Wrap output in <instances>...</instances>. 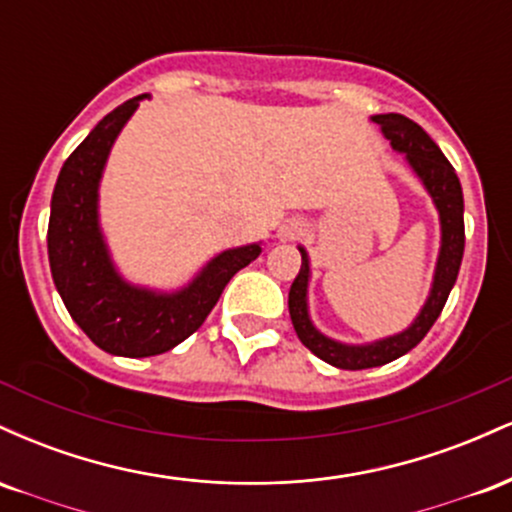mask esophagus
Wrapping results in <instances>:
<instances>
[{
    "mask_svg": "<svg viewBox=\"0 0 512 512\" xmlns=\"http://www.w3.org/2000/svg\"><path fill=\"white\" fill-rule=\"evenodd\" d=\"M303 233V228H301V223L298 221H286L284 226L279 228V238L281 240H296L298 236H301Z\"/></svg>",
    "mask_w": 512,
    "mask_h": 512,
    "instance_id": "34e87169",
    "label": "esophagus"
}]
</instances>
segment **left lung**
Listing matches in <instances>:
<instances>
[{
  "label": "left lung",
  "mask_w": 512,
  "mask_h": 512,
  "mask_svg": "<svg viewBox=\"0 0 512 512\" xmlns=\"http://www.w3.org/2000/svg\"><path fill=\"white\" fill-rule=\"evenodd\" d=\"M373 122H378L380 129L387 139H390L392 149L399 154L407 156L411 170L419 175L424 187L431 195L433 204H436L440 214V255L436 264V274H433V286L428 293V301L416 315L404 332L395 334V337L378 339L370 344H342L334 339L325 337L322 332L315 330L308 315V281H310V260L308 252L303 248L301 257V272L293 279L289 291V313L293 330H296L298 339L308 346L317 358L330 363L334 368L342 370H363L385 366V363L395 361V358L404 356L407 351L414 349L421 339L426 337L433 322L438 320L440 310H443L445 301H448L452 286L457 281V272L462 264L464 252V199H462V185L460 178L455 175V168L450 166L448 158L438 149V144L416 125L409 117L399 113L387 115H373Z\"/></svg>",
  "instance_id": "8db88e82"
}]
</instances>
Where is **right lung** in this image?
<instances>
[{"mask_svg":"<svg viewBox=\"0 0 512 512\" xmlns=\"http://www.w3.org/2000/svg\"><path fill=\"white\" fill-rule=\"evenodd\" d=\"M132 98L108 113L64 161L50 204L48 257L69 315L93 344L115 356L170 351L202 327L231 276L257 260L260 243L223 250L185 289L161 293L117 274L98 226V185L117 134L139 108Z\"/></svg>","mask_w":512,"mask_h":512,"instance_id":"right-lung-1","label":"right lung"}]
</instances>
